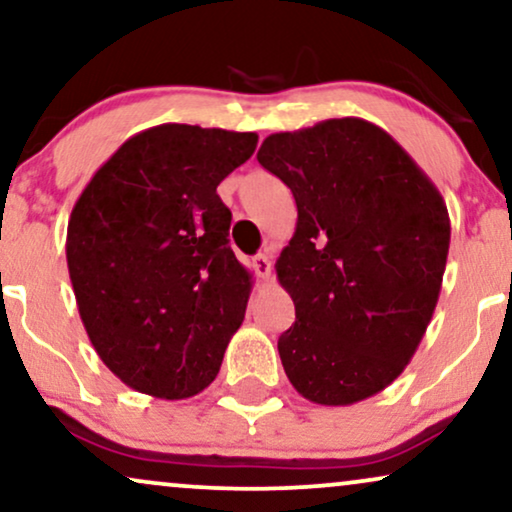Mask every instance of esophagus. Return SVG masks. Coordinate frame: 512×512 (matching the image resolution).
I'll return each instance as SVG.
<instances>
[{
    "mask_svg": "<svg viewBox=\"0 0 512 512\" xmlns=\"http://www.w3.org/2000/svg\"><path fill=\"white\" fill-rule=\"evenodd\" d=\"M252 269H255V274L262 278V281H269L271 278V257L264 255V252H260V255L252 257Z\"/></svg>",
    "mask_w": 512,
    "mask_h": 512,
    "instance_id": "obj_1",
    "label": "esophagus"
}]
</instances>
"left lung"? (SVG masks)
<instances>
[{"label": "left lung", "mask_w": 512, "mask_h": 512, "mask_svg": "<svg viewBox=\"0 0 512 512\" xmlns=\"http://www.w3.org/2000/svg\"><path fill=\"white\" fill-rule=\"evenodd\" d=\"M257 160L297 205L295 234L276 260L295 302V323L278 338L288 380L321 406L383 392L435 314L451 241L442 193L361 118L269 134Z\"/></svg>", "instance_id": "left-lung-1"}]
</instances>
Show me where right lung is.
I'll return each instance as SVG.
<instances>
[{
    "mask_svg": "<svg viewBox=\"0 0 512 512\" xmlns=\"http://www.w3.org/2000/svg\"><path fill=\"white\" fill-rule=\"evenodd\" d=\"M255 146V132L167 122L129 137L77 198L66 238L77 309L132 390L174 401L217 378L252 290L217 186Z\"/></svg>",
    "mask_w": 512,
    "mask_h": 512,
    "instance_id": "obj_1",
    "label": "right lung"
}]
</instances>
